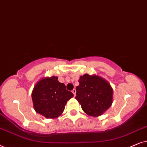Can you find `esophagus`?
<instances>
[{
    "mask_svg": "<svg viewBox=\"0 0 147 147\" xmlns=\"http://www.w3.org/2000/svg\"><path fill=\"white\" fill-rule=\"evenodd\" d=\"M72 93L74 94V96H76V92H77V91H76V89H74L72 91Z\"/></svg>",
    "mask_w": 147,
    "mask_h": 147,
    "instance_id": "obj_1",
    "label": "esophagus"
}]
</instances>
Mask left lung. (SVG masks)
Here are the masks:
<instances>
[{"mask_svg":"<svg viewBox=\"0 0 147 147\" xmlns=\"http://www.w3.org/2000/svg\"><path fill=\"white\" fill-rule=\"evenodd\" d=\"M79 83L75 99L85 113L97 117L111 107L113 91L108 81L100 76L85 74L80 77Z\"/></svg>","mask_w":147,"mask_h":147,"instance_id":"1","label":"left lung"}]
</instances>
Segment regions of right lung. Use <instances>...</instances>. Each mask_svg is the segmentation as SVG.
I'll list each match as a JSON object with an SVG mask.
<instances>
[{
	"label": "right lung",
	"mask_w": 147,
	"mask_h": 147,
	"mask_svg": "<svg viewBox=\"0 0 147 147\" xmlns=\"http://www.w3.org/2000/svg\"><path fill=\"white\" fill-rule=\"evenodd\" d=\"M73 96V93L67 91L64 84L60 83L55 76L42 78L31 93L35 111L48 119L59 117L67 101Z\"/></svg>",
	"instance_id": "right-lung-1"
}]
</instances>
